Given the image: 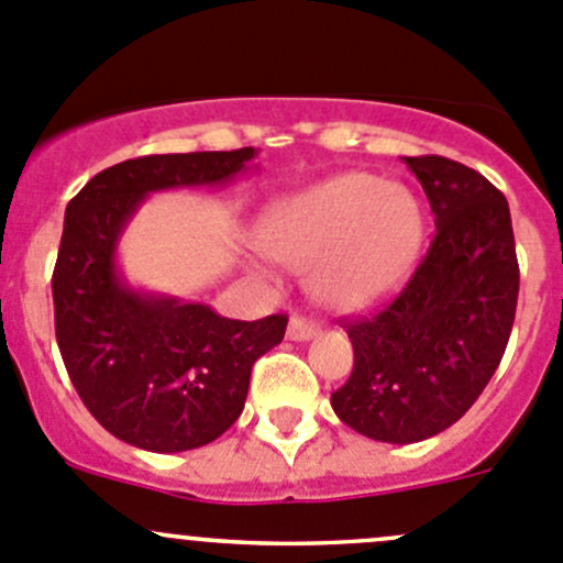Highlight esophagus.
Segmentation results:
<instances>
[{"label": "esophagus", "instance_id": "34e87169", "mask_svg": "<svg viewBox=\"0 0 563 563\" xmlns=\"http://www.w3.org/2000/svg\"><path fill=\"white\" fill-rule=\"evenodd\" d=\"M288 340H297V343H305V340H313L318 334V327L313 321H308V318L302 316H291V321H288Z\"/></svg>", "mask_w": 563, "mask_h": 563}]
</instances>
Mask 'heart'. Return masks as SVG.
<instances>
[{
	"instance_id": "1",
	"label": "heart",
	"mask_w": 563,
	"mask_h": 563,
	"mask_svg": "<svg viewBox=\"0 0 563 563\" xmlns=\"http://www.w3.org/2000/svg\"><path fill=\"white\" fill-rule=\"evenodd\" d=\"M424 240L417 198L382 176L349 172L291 192L266 212L261 242L288 266L313 264L327 308L362 310L406 283Z\"/></svg>"
}]
</instances>
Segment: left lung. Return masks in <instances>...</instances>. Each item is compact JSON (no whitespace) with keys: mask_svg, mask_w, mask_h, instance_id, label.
Here are the masks:
<instances>
[{"mask_svg":"<svg viewBox=\"0 0 563 563\" xmlns=\"http://www.w3.org/2000/svg\"><path fill=\"white\" fill-rule=\"evenodd\" d=\"M435 214V236L408 286L349 323L354 373L332 395L349 428L417 444L455 424L501 362L518 308L509 203L490 181L439 155L402 157Z\"/></svg>","mask_w":563,"mask_h":563,"instance_id":"1","label":"left lung"}]
</instances>
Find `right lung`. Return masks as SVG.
Wrapping results in <instances>:
<instances>
[{"label":"right lung","instance_id":"add662e5","mask_svg":"<svg viewBox=\"0 0 563 563\" xmlns=\"http://www.w3.org/2000/svg\"><path fill=\"white\" fill-rule=\"evenodd\" d=\"M253 157V146L135 157L67 203L51 280L56 343L84 406L124 444L168 455L223 435L245 408L255 360L286 334V316L234 321L130 286L117 255L146 196L229 185Z\"/></svg>","mask_w":563,"mask_h":563}]
</instances>
